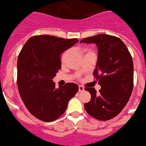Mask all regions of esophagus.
<instances>
[{"instance_id":"obj_1","label":"esophagus","mask_w":146,"mask_h":146,"mask_svg":"<svg viewBox=\"0 0 146 146\" xmlns=\"http://www.w3.org/2000/svg\"><path fill=\"white\" fill-rule=\"evenodd\" d=\"M84 90V87H83V86H82V85L79 86V92H83Z\"/></svg>"}]
</instances>
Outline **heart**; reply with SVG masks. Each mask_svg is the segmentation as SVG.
<instances>
[{"label":"heart","instance_id":"obj_1","mask_svg":"<svg viewBox=\"0 0 146 146\" xmlns=\"http://www.w3.org/2000/svg\"><path fill=\"white\" fill-rule=\"evenodd\" d=\"M70 53H71L70 50H67V51H66L64 52V54H62V62H64L67 59V58L69 57Z\"/></svg>","mask_w":146,"mask_h":146}]
</instances>
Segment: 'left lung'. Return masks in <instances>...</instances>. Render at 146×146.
Segmentation results:
<instances>
[{"mask_svg": "<svg viewBox=\"0 0 146 146\" xmlns=\"http://www.w3.org/2000/svg\"><path fill=\"white\" fill-rule=\"evenodd\" d=\"M80 43L95 44L98 47V62L93 74L101 86L99 94L94 87H86L91 100L84 104V108L99 120L113 118L127 105L133 92L131 55L121 39L108 34L83 38Z\"/></svg>", "mask_w": 146, "mask_h": 146, "instance_id": "8db88e82", "label": "left lung"}]
</instances>
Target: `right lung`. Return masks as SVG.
<instances>
[{"label": "right lung", "instance_id": "right-lung-1", "mask_svg": "<svg viewBox=\"0 0 146 146\" xmlns=\"http://www.w3.org/2000/svg\"><path fill=\"white\" fill-rule=\"evenodd\" d=\"M78 41L77 38L34 36L26 41L19 54V94L28 110L42 121L51 122L60 117L78 92V85L74 83L56 88L52 80L61 69V54Z\"/></svg>", "mask_w": 146, "mask_h": 146}]
</instances>
